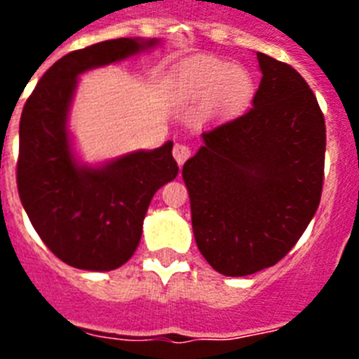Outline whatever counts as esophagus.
<instances>
[{
    "mask_svg": "<svg viewBox=\"0 0 359 359\" xmlns=\"http://www.w3.org/2000/svg\"><path fill=\"white\" fill-rule=\"evenodd\" d=\"M172 156L177 161V165H183L190 156V147L185 144H176L172 149Z\"/></svg>",
    "mask_w": 359,
    "mask_h": 359,
    "instance_id": "1",
    "label": "esophagus"
}]
</instances>
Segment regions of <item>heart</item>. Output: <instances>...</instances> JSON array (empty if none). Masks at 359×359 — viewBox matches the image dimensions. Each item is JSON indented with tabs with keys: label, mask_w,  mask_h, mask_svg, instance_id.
<instances>
[{
	"label": "heart",
	"mask_w": 359,
	"mask_h": 359,
	"mask_svg": "<svg viewBox=\"0 0 359 359\" xmlns=\"http://www.w3.org/2000/svg\"><path fill=\"white\" fill-rule=\"evenodd\" d=\"M172 93L180 102H205L210 113H237L253 97L248 72L214 57H192L177 68Z\"/></svg>",
	"instance_id": "1"
}]
</instances>
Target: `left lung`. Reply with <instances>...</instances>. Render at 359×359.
Masks as SVG:
<instances>
[{
  "mask_svg": "<svg viewBox=\"0 0 359 359\" xmlns=\"http://www.w3.org/2000/svg\"><path fill=\"white\" fill-rule=\"evenodd\" d=\"M262 79L246 115L201 135L183 165L201 255L226 277L277 264L320 205L325 122L294 68L257 52Z\"/></svg>",
  "mask_w": 359,
  "mask_h": 359,
  "instance_id": "1",
  "label": "left lung"
}]
</instances>
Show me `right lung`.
<instances>
[{
	"instance_id": "add662e5",
	"label": "right lung",
	"mask_w": 359,
	"mask_h": 359,
	"mask_svg": "<svg viewBox=\"0 0 359 359\" xmlns=\"http://www.w3.org/2000/svg\"><path fill=\"white\" fill-rule=\"evenodd\" d=\"M158 43L120 37L68 53L41 77L23 107L19 198L43 243L73 268L111 271L126 264L140 244L152 196L177 176L172 142L86 165L75 156L68 129L79 75Z\"/></svg>"
}]
</instances>
